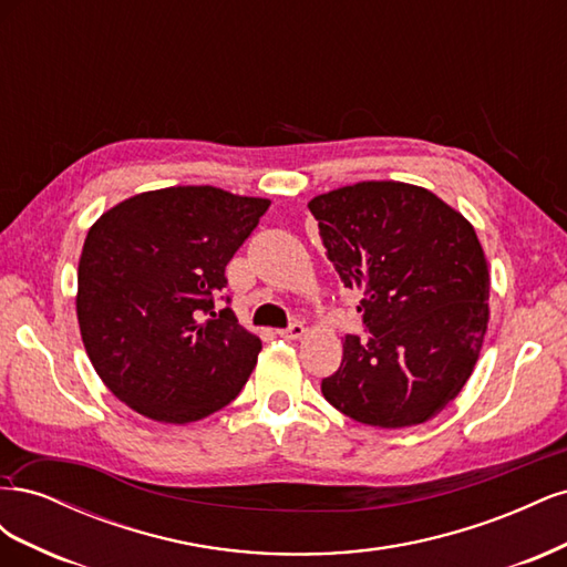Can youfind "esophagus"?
<instances>
[{"label": "esophagus", "instance_id": "1", "mask_svg": "<svg viewBox=\"0 0 567 567\" xmlns=\"http://www.w3.org/2000/svg\"><path fill=\"white\" fill-rule=\"evenodd\" d=\"M279 336H281V338H286V340H298V338H302V336H305V326H302L300 321H296V323H290L288 329L279 331Z\"/></svg>", "mask_w": 567, "mask_h": 567}]
</instances>
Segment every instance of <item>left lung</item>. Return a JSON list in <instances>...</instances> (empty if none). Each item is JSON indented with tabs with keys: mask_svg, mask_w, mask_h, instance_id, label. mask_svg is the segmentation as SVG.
Returning <instances> with one entry per match:
<instances>
[{
	"mask_svg": "<svg viewBox=\"0 0 567 567\" xmlns=\"http://www.w3.org/2000/svg\"><path fill=\"white\" fill-rule=\"evenodd\" d=\"M326 257L371 333L346 336L321 381L342 414L375 427L419 425L471 379L489 321V269L471 221L423 186L359 182L315 196Z\"/></svg>",
	"mask_w": 567,
	"mask_h": 567,
	"instance_id": "8db88e82",
	"label": "left lung"
}]
</instances>
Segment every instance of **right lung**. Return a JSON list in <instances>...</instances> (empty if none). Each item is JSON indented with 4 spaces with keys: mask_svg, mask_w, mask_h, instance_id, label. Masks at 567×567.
<instances>
[{
    "mask_svg": "<svg viewBox=\"0 0 567 567\" xmlns=\"http://www.w3.org/2000/svg\"><path fill=\"white\" fill-rule=\"evenodd\" d=\"M267 198L167 186L101 215L78 265V323L99 379L136 414L192 423L246 385L262 342L215 298ZM229 302V298H227Z\"/></svg>",
    "mask_w": 567,
    "mask_h": 567,
    "instance_id": "obj_1",
    "label": "right lung"
}]
</instances>
